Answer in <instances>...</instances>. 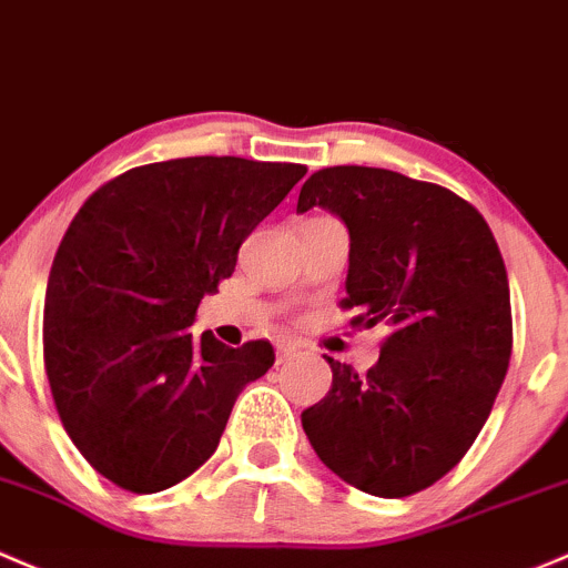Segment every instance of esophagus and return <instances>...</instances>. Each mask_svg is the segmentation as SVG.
Listing matches in <instances>:
<instances>
[{
  "instance_id": "obj_1",
  "label": "esophagus",
  "mask_w": 568,
  "mask_h": 568,
  "mask_svg": "<svg viewBox=\"0 0 568 568\" xmlns=\"http://www.w3.org/2000/svg\"><path fill=\"white\" fill-rule=\"evenodd\" d=\"M296 356H300V348H296V345H291V343H280L277 345V364L296 359Z\"/></svg>"
}]
</instances>
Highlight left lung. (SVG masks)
Listing matches in <instances>:
<instances>
[{
    "instance_id": "1",
    "label": "left lung",
    "mask_w": 568,
    "mask_h": 568,
    "mask_svg": "<svg viewBox=\"0 0 568 568\" xmlns=\"http://www.w3.org/2000/svg\"><path fill=\"white\" fill-rule=\"evenodd\" d=\"M329 209L351 236L345 310L389 326L367 375L334 362L302 414L343 481L405 498L449 474L485 427L511 356L509 277L479 212L452 190L386 169L334 165L302 184L296 212Z\"/></svg>"
}]
</instances>
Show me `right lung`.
<instances>
[{"label": "right lung", "mask_w": 568, "mask_h": 568, "mask_svg": "<svg viewBox=\"0 0 568 568\" xmlns=\"http://www.w3.org/2000/svg\"><path fill=\"white\" fill-rule=\"evenodd\" d=\"M296 163L179 158L87 199L53 255L43 359L75 449L130 493H160L214 455L239 392L274 364L253 339L190 332L242 242L300 179Z\"/></svg>", "instance_id": "right-lung-1"}]
</instances>
